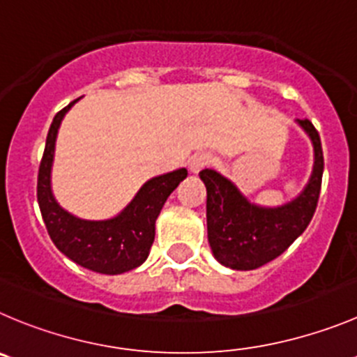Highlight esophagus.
Masks as SVG:
<instances>
[{
	"label": "esophagus",
	"mask_w": 357,
	"mask_h": 357,
	"mask_svg": "<svg viewBox=\"0 0 357 357\" xmlns=\"http://www.w3.org/2000/svg\"><path fill=\"white\" fill-rule=\"evenodd\" d=\"M213 162V155L208 154V152H202V154H196L195 158L191 159V172L198 173L202 172L203 168H208Z\"/></svg>",
	"instance_id": "1"
}]
</instances>
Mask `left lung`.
<instances>
[{"mask_svg":"<svg viewBox=\"0 0 357 357\" xmlns=\"http://www.w3.org/2000/svg\"><path fill=\"white\" fill-rule=\"evenodd\" d=\"M315 149V166L305 191L280 208H259L213 169H202L206 188V227L212 252L233 270H254L278 257L307 229L321 195L324 155L319 131L301 119Z\"/></svg>","mask_w":357,"mask_h":357,"instance_id":"obj_1","label":"left lung"}]
</instances>
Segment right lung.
Returning <instances> with one entry per match:
<instances>
[{
  "instance_id": "right-lung-1",
  "label": "right lung",
  "mask_w": 357,
  "mask_h": 357,
  "mask_svg": "<svg viewBox=\"0 0 357 357\" xmlns=\"http://www.w3.org/2000/svg\"><path fill=\"white\" fill-rule=\"evenodd\" d=\"M75 101L57 112L47 135L36 184L40 212L54 245L64 256L96 273H124L147 259L154 242L155 219L168 196L188 176V169L182 168L151 178L115 219L82 220L70 215L57 205L50 191V166L59 124Z\"/></svg>"
}]
</instances>
